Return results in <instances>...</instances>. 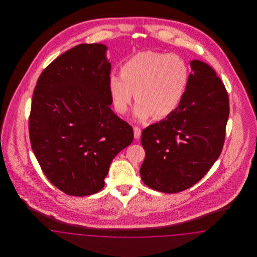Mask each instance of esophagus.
Wrapping results in <instances>:
<instances>
[{"label": "esophagus", "mask_w": 257, "mask_h": 257, "mask_svg": "<svg viewBox=\"0 0 257 257\" xmlns=\"http://www.w3.org/2000/svg\"><path fill=\"white\" fill-rule=\"evenodd\" d=\"M141 135H142V130L139 128V127H137V126H135L134 127V137L136 140H139L140 138H141Z\"/></svg>", "instance_id": "obj_1"}]
</instances>
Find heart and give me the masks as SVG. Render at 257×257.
Instances as JSON below:
<instances>
[{
    "label": "heart",
    "instance_id": "obj_1",
    "mask_svg": "<svg viewBox=\"0 0 257 257\" xmlns=\"http://www.w3.org/2000/svg\"><path fill=\"white\" fill-rule=\"evenodd\" d=\"M189 79V66L181 57L145 51L125 61L121 74H110L109 89L119 113L127 112L135 95V115L139 120L152 115L163 118L180 105Z\"/></svg>",
    "mask_w": 257,
    "mask_h": 257
}]
</instances>
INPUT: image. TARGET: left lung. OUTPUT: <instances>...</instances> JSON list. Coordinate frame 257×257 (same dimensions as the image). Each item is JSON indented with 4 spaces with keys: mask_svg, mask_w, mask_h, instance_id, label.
Returning <instances> with one entry per match:
<instances>
[{
    "mask_svg": "<svg viewBox=\"0 0 257 257\" xmlns=\"http://www.w3.org/2000/svg\"><path fill=\"white\" fill-rule=\"evenodd\" d=\"M190 65L193 73L180 105L142 133V180L163 193H179L197 183L218 160L224 143L229 115L224 85L207 63L193 60Z\"/></svg>",
    "mask_w": 257,
    "mask_h": 257,
    "instance_id": "8db88e82",
    "label": "left lung"
}]
</instances>
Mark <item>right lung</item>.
<instances>
[{
	"label": "right lung",
	"mask_w": 257,
	"mask_h": 257,
	"mask_svg": "<svg viewBox=\"0 0 257 257\" xmlns=\"http://www.w3.org/2000/svg\"><path fill=\"white\" fill-rule=\"evenodd\" d=\"M107 50L92 43L66 51L40 74L33 94V151L50 182L69 196L99 192L111 161L134 139L110 109Z\"/></svg>",
	"instance_id": "obj_1"
}]
</instances>
